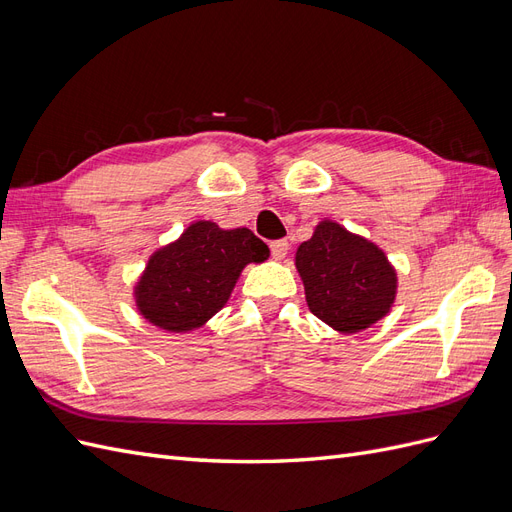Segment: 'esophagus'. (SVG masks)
Masks as SVG:
<instances>
[{"label":"esophagus","mask_w":512,"mask_h":512,"mask_svg":"<svg viewBox=\"0 0 512 512\" xmlns=\"http://www.w3.org/2000/svg\"><path fill=\"white\" fill-rule=\"evenodd\" d=\"M288 250H290V245H288L286 239H280V241H273V243H271V256H273L275 260L286 258Z\"/></svg>","instance_id":"1"}]
</instances>
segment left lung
<instances>
[{
    "instance_id": "obj_1",
    "label": "left lung",
    "mask_w": 512,
    "mask_h": 512,
    "mask_svg": "<svg viewBox=\"0 0 512 512\" xmlns=\"http://www.w3.org/2000/svg\"><path fill=\"white\" fill-rule=\"evenodd\" d=\"M309 312L342 335L369 329L391 312L397 271L380 247L322 220L294 254Z\"/></svg>"
}]
</instances>
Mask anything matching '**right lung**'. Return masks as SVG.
<instances>
[{
    "instance_id": "1",
    "label": "right lung",
    "mask_w": 512,
    "mask_h": 512,
    "mask_svg": "<svg viewBox=\"0 0 512 512\" xmlns=\"http://www.w3.org/2000/svg\"><path fill=\"white\" fill-rule=\"evenodd\" d=\"M267 258V243L250 228L192 222L149 256L134 286L138 314L168 333L200 329L228 303L241 271Z\"/></svg>"
}]
</instances>
